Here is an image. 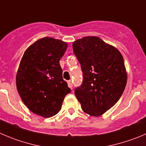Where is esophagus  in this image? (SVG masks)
Masks as SVG:
<instances>
[{
	"label": "esophagus",
	"mask_w": 146,
	"mask_h": 146,
	"mask_svg": "<svg viewBox=\"0 0 146 146\" xmlns=\"http://www.w3.org/2000/svg\"><path fill=\"white\" fill-rule=\"evenodd\" d=\"M67 84H68V86H69V87H70V88L72 90V87H73V84H72V82L71 81V80H69V81L67 82Z\"/></svg>",
	"instance_id": "obj_1"
}]
</instances>
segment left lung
<instances>
[{
  "mask_svg": "<svg viewBox=\"0 0 146 146\" xmlns=\"http://www.w3.org/2000/svg\"><path fill=\"white\" fill-rule=\"evenodd\" d=\"M72 46L83 72L82 84L74 94L85 113L99 117L124 92L127 79L124 59L117 48L98 36L77 39Z\"/></svg>",
  "mask_w": 146,
  "mask_h": 146,
  "instance_id": "obj_1",
  "label": "left lung"
}]
</instances>
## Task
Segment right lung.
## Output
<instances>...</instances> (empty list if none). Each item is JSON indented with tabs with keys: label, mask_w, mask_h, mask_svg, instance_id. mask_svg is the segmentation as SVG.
I'll return each mask as SVG.
<instances>
[{
	"label": "right lung",
	"mask_w": 146,
	"mask_h": 146,
	"mask_svg": "<svg viewBox=\"0 0 146 146\" xmlns=\"http://www.w3.org/2000/svg\"><path fill=\"white\" fill-rule=\"evenodd\" d=\"M67 46L62 40L39 38L26 48L18 69L16 87L22 101L31 112L45 118L60 111L71 92L59 64Z\"/></svg>",
	"instance_id": "obj_1"
}]
</instances>
